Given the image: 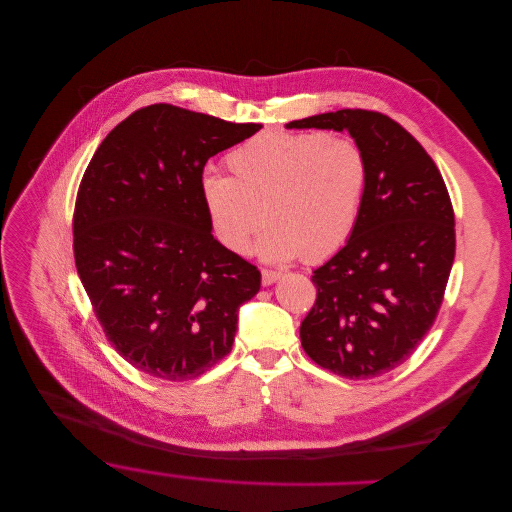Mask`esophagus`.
Returning a JSON list of instances; mask_svg holds the SVG:
<instances>
[{"mask_svg": "<svg viewBox=\"0 0 512 512\" xmlns=\"http://www.w3.org/2000/svg\"><path fill=\"white\" fill-rule=\"evenodd\" d=\"M280 276H282V274L276 272V270H262V284H264V286H270V284H274Z\"/></svg>", "mask_w": 512, "mask_h": 512, "instance_id": "34e87169", "label": "esophagus"}]
</instances>
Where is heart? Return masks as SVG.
<instances>
[{"instance_id":"heart-1","label":"heart","mask_w":512,"mask_h":512,"mask_svg":"<svg viewBox=\"0 0 512 512\" xmlns=\"http://www.w3.org/2000/svg\"><path fill=\"white\" fill-rule=\"evenodd\" d=\"M232 177L208 173L199 191L216 240L246 256L262 228L268 262H321L351 238L369 183L367 155L347 137L264 131L226 159Z\"/></svg>"}]
</instances>
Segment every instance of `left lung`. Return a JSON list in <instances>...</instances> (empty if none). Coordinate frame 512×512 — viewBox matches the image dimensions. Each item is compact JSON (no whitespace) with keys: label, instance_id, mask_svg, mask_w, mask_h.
Instances as JSON below:
<instances>
[{"label":"left lung","instance_id":"obj_1","mask_svg":"<svg viewBox=\"0 0 512 512\" xmlns=\"http://www.w3.org/2000/svg\"><path fill=\"white\" fill-rule=\"evenodd\" d=\"M286 129L347 131L369 183L347 244L313 272L317 300L300 323L304 353L347 379L383 375L434 325L454 264V210L426 149L393 119L343 109Z\"/></svg>","mask_w":512,"mask_h":512}]
</instances>
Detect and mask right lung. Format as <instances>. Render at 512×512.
I'll list each match as a JSON object with an SVG mask.
<instances>
[{"label": "right lung", "instance_id": "obj_1", "mask_svg": "<svg viewBox=\"0 0 512 512\" xmlns=\"http://www.w3.org/2000/svg\"><path fill=\"white\" fill-rule=\"evenodd\" d=\"M173 105L135 111L100 143L78 187L74 262L94 315L139 371L185 381L234 345L260 270L212 234L208 159L260 131Z\"/></svg>", "mask_w": 512, "mask_h": 512}]
</instances>
